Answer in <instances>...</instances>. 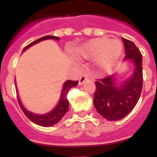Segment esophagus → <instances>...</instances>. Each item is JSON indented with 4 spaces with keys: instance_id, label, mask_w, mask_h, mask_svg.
<instances>
[{
    "instance_id": "1",
    "label": "esophagus",
    "mask_w": 157,
    "mask_h": 157,
    "mask_svg": "<svg viewBox=\"0 0 157 157\" xmlns=\"http://www.w3.org/2000/svg\"><path fill=\"white\" fill-rule=\"evenodd\" d=\"M86 80H90V77L89 75L87 74H83V75H81V77L79 78V85H81V84H83Z\"/></svg>"
}]
</instances>
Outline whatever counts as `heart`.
I'll return each instance as SVG.
<instances>
[{
  "instance_id": "obj_1",
  "label": "heart",
  "mask_w": 157,
  "mask_h": 157,
  "mask_svg": "<svg viewBox=\"0 0 157 157\" xmlns=\"http://www.w3.org/2000/svg\"><path fill=\"white\" fill-rule=\"evenodd\" d=\"M122 53L119 40L97 38L85 43L77 50V55L86 59H96V65L103 72L112 71Z\"/></svg>"
}]
</instances>
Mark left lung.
Here are the masks:
<instances>
[{
	"label": "left lung",
	"mask_w": 157,
	"mask_h": 157,
	"mask_svg": "<svg viewBox=\"0 0 157 157\" xmlns=\"http://www.w3.org/2000/svg\"><path fill=\"white\" fill-rule=\"evenodd\" d=\"M126 56L135 65L134 75L121 86H115V76H106L95 81L94 104L99 114L109 121H118L134 109L141 95L143 77V56L131 40L122 38Z\"/></svg>",
	"instance_id": "left-lung-1"
}]
</instances>
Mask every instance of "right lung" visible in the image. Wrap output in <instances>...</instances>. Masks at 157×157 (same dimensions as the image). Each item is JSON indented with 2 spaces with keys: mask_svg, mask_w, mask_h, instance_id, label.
Here are the masks:
<instances>
[{
  "mask_svg": "<svg viewBox=\"0 0 157 157\" xmlns=\"http://www.w3.org/2000/svg\"><path fill=\"white\" fill-rule=\"evenodd\" d=\"M47 39L59 40V37L54 36H43V37L38 39V40L30 43L29 45L24 47L23 52L25 51L29 47H31L32 45H35V44L40 42L41 40H47ZM14 83H15V81H14ZM77 84H78V81H71V80H69V81H67L65 82L63 88V90H62L61 98H60V100H59V103L57 105V107L53 110L52 112H49L47 114L36 115L33 113V112H28V110H26L23 107V105H22L20 99L18 98V95H17V99H18V104L20 106L21 109L23 110V113L26 115V117H28V119H30L35 124L40 125V126H52L54 124H57L63 118L64 115L66 114V112H67L69 107V103L67 96V94H68V91L70 90V89L74 87V86H76Z\"/></svg>",
  "mask_w": 157,
  "mask_h": 157,
  "instance_id": "right-lung-1",
  "label": "right lung"
}]
</instances>
